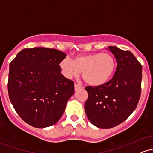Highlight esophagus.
I'll list each match as a JSON object with an SVG mask.
<instances>
[{
	"instance_id": "esophagus-1",
	"label": "esophagus",
	"mask_w": 153,
	"mask_h": 153,
	"mask_svg": "<svg viewBox=\"0 0 153 153\" xmlns=\"http://www.w3.org/2000/svg\"><path fill=\"white\" fill-rule=\"evenodd\" d=\"M81 88H83V87H82L81 85L77 84V83H75V91H78L79 89H81Z\"/></svg>"
}]
</instances>
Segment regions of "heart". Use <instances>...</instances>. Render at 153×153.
<instances>
[{
    "label": "heart",
    "instance_id": "b5f03b06",
    "mask_svg": "<svg viewBox=\"0 0 153 153\" xmlns=\"http://www.w3.org/2000/svg\"><path fill=\"white\" fill-rule=\"evenodd\" d=\"M59 68L68 79L78 77L82 72V78L85 83L99 86L112 78L116 68V60L110 53L97 52L78 55L74 60L66 56L60 62Z\"/></svg>",
    "mask_w": 153,
    "mask_h": 153
}]
</instances>
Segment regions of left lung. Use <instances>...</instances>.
Returning a JSON list of instances; mask_svg holds the SVG:
<instances>
[{"label":"left lung","instance_id":"left-lung-1","mask_svg":"<svg viewBox=\"0 0 153 153\" xmlns=\"http://www.w3.org/2000/svg\"><path fill=\"white\" fill-rule=\"evenodd\" d=\"M117 62L114 76L100 86H87L85 112L90 122L101 128L123 123L134 111L141 95L142 65L129 51L109 46Z\"/></svg>","mask_w":153,"mask_h":153}]
</instances>
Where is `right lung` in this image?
<instances>
[{
  "instance_id": "add662e5",
  "label": "right lung",
  "mask_w": 153,
  "mask_h": 153,
  "mask_svg": "<svg viewBox=\"0 0 153 153\" xmlns=\"http://www.w3.org/2000/svg\"><path fill=\"white\" fill-rule=\"evenodd\" d=\"M66 57L54 48H25L10 63L8 92L20 117L36 128L56 123L75 91L73 81L61 74Z\"/></svg>"
}]
</instances>
